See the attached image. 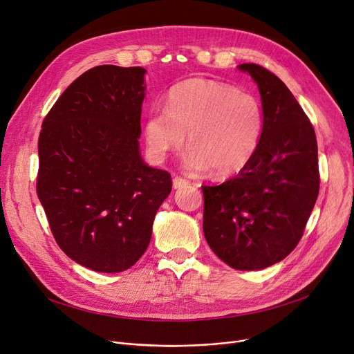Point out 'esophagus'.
<instances>
[{
  "mask_svg": "<svg viewBox=\"0 0 354 354\" xmlns=\"http://www.w3.org/2000/svg\"><path fill=\"white\" fill-rule=\"evenodd\" d=\"M189 182L185 179V178H180V176H175L174 180H172V185H174V189H180L183 187H187Z\"/></svg>",
  "mask_w": 354,
  "mask_h": 354,
  "instance_id": "34e87169",
  "label": "esophagus"
}]
</instances>
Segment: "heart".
<instances>
[{"label":"heart","instance_id":"heart-1","mask_svg":"<svg viewBox=\"0 0 354 354\" xmlns=\"http://www.w3.org/2000/svg\"><path fill=\"white\" fill-rule=\"evenodd\" d=\"M261 130L263 111L254 96L215 80L189 79L169 90L166 110L149 113L145 139L152 158L163 160L188 133L183 166L230 176L251 160Z\"/></svg>","mask_w":354,"mask_h":354}]
</instances>
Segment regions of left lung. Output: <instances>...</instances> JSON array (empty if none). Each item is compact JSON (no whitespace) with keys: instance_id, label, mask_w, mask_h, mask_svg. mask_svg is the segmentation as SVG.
<instances>
[{"instance_id":"1","label":"left lung","mask_w":354,"mask_h":354,"mask_svg":"<svg viewBox=\"0 0 354 354\" xmlns=\"http://www.w3.org/2000/svg\"><path fill=\"white\" fill-rule=\"evenodd\" d=\"M238 68L259 90L261 138L235 178L202 187L203 235L231 268L255 271L280 263L301 239L319 196V155L313 124L288 87L258 64Z\"/></svg>"}]
</instances>
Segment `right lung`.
<instances>
[{
  "label": "right lung",
  "instance_id": "1",
  "mask_svg": "<svg viewBox=\"0 0 354 354\" xmlns=\"http://www.w3.org/2000/svg\"><path fill=\"white\" fill-rule=\"evenodd\" d=\"M145 74L113 64L87 70L41 126L37 195L59 247L97 272L138 261L172 191L171 175L140 156Z\"/></svg>",
  "mask_w": 354,
  "mask_h": 354
}]
</instances>
